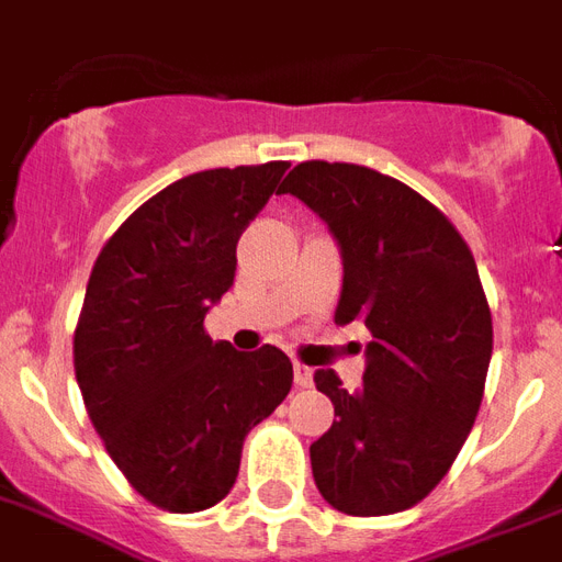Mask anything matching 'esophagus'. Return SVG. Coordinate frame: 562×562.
<instances>
[{"instance_id": "esophagus-1", "label": "esophagus", "mask_w": 562, "mask_h": 562, "mask_svg": "<svg viewBox=\"0 0 562 562\" xmlns=\"http://www.w3.org/2000/svg\"><path fill=\"white\" fill-rule=\"evenodd\" d=\"M293 379H296L299 387H311V382H314V373H311V367L296 364L293 367Z\"/></svg>"}]
</instances>
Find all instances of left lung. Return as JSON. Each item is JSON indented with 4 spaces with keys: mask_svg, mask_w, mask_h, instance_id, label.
I'll return each mask as SVG.
<instances>
[{
    "mask_svg": "<svg viewBox=\"0 0 562 562\" xmlns=\"http://www.w3.org/2000/svg\"><path fill=\"white\" fill-rule=\"evenodd\" d=\"M335 236L344 290L335 323H364V385L316 370L335 424L311 445L319 495L346 516L424 501L453 465L483 403L492 314L471 248L415 189L364 166L302 162L278 189Z\"/></svg>",
    "mask_w": 562,
    "mask_h": 562,
    "instance_id": "1",
    "label": "left lung"
}]
</instances>
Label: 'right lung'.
<instances>
[{
    "label": "right lung",
    "instance_id": "right-lung-1",
    "mask_svg": "<svg viewBox=\"0 0 562 562\" xmlns=\"http://www.w3.org/2000/svg\"><path fill=\"white\" fill-rule=\"evenodd\" d=\"M284 171L180 177L117 227L88 278L76 382L112 462L168 513H201L234 488L248 429L293 385L278 346L236 352L204 331L234 284L236 243Z\"/></svg>",
    "mask_w": 562,
    "mask_h": 562
}]
</instances>
